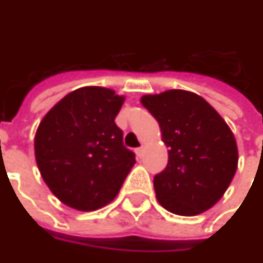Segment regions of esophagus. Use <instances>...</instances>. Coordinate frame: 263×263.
I'll return each mask as SVG.
<instances>
[{
	"instance_id": "obj_1",
	"label": "esophagus",
	"mask_w": 263,
	"mask_h": 263,
	"mask_svg": "<svg viewBox=\"0 0 263 263\" xmlns=\"http://www.w3.org/2000/svg\"><path fill=\"white\" fill-rule=\"evenodd\" d=\"M135 152H136V156H138L139 158H142V157H143V153H145V149H143V147L140 146V147H138Z\"/></svg>"
}]
</instances>
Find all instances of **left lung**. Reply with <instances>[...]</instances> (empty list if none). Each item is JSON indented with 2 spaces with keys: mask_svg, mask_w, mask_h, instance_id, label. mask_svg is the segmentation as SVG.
Wrapping results in <instances>:
<instances>
[{
  "mask_svg": "<svg viewBox=\"0 0 263 263\" xmlns=\"http://www.w3.org/2000/svg\"><path fill=\"white\" fill-rule=\"evenodd\" d=\"M140 102L157 120L168 147L167 167L153 180L158 203L176 215L207 211L223 196L237 170V145L230 128L193 92L171 89Z\"/></svg>",
  "mask_w": 263,
  "mask_h": 263,
  "instance_id": "left-lung-1",
  "label": "left lung"
}]
</instances>
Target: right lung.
Wrapping results in <instances>:
<instances>
[{"label":"right lung","mask_w":263,"mask_h":263,"mask_svg":"<svg viewBox=\"0 0 263 263\" xmlns=\"http://www.w3.org/2000/svg\"><path fill=\"white\" fill-rule=\"evenodd\" d=\"M123 96L107 88L70 92L40 123L34 139L43 179L62 203L80 211L105 207L135 164L114 118Z\"/></svg>","instance_id":"add662e5"}]
</instances>
